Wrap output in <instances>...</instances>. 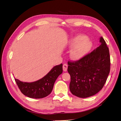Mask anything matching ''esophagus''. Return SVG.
Returning <instances> with one entry per match:
<instances>
[{
  "mask_svg": "<svg viewBox=\"0 0 121 121\" xmlns=\"http://www.w3.org/2000/svg\"><path fill=\"white\" fill-rule=\"evenodd\" d=\"M68 65H67V64H64V65H63V71H64V72H66L67 71V69H68Z\"/></svg>",
  "mask_w": 121,
  "mask_h": 121,
  "instance_id": "1",
  "label": "esophagus"
}]
</instances>
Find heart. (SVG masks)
Returning <instances> with one entry per match:
<instances>
[{
	"label": "heart",
	"instance_id": "heart-1",
	"mask_svg": "<svg viewBox=\"0 0 121 121\" xmlns=\"http://www.w3.org/2000/svg\"><path fill=\"white\" fill-rule=\"evenodd\" d=\"M69 45L73 47L69 52L72 60H77L85 56L92 49V42L83 35H78L69 40Z\"/></svg>",
	"mask_w": 121,
	"mask_h": 121
}]
</instances>
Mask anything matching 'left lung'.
Instances as JSON below:
<instances>
[{
    "label": "left lung",
    "instance_id": "obj_1",
    "mask_svg": "<svg viewBox=\"0 0 121 121\" xmlns=\"http://www.w3.org/2000/svg\"><path fill=\"white\" fill-rule=\"evenodd\" d=\"M90 53L75 62L68 61V72L71 76L69 90L74 95L86 98L98 93L107 80L110 71L109 49L104 39Z\"/></svg>",
    "mask_w": 121,
    "mask_h": 121
}]
</instances>
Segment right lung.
Masks as SVG:
<instances>
[{"mask_svg":"<svg viewBox=\"0 0 121 121\" xmlns=\"http://www.w3.org/2000/svg\"><path fill=\"white\" fill-rule=\"evenodd\" d=\"M63 73V64L54 66L41 79L33 82H25L14 79L21 91L32 98H42L50 94L55 81Z\"/></svg>","mask_w":121,"mask_h":121,"instance_id":"obj_1","label":"right lung"}]
</instances>
